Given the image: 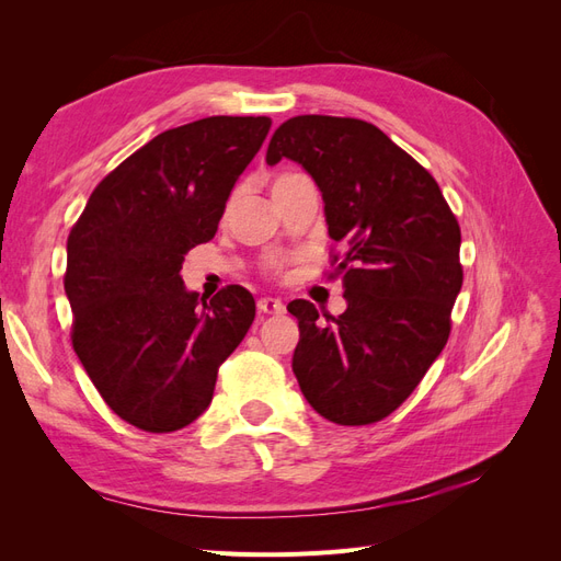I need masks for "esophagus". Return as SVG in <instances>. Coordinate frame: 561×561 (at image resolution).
Listing matches in <instances>:
<instances>
[{
  "instance_id": "esophagus-1",
  "label": "esophagus",
  "mask_w": 561,
  "mask_h": 561,
  "mask_svg": "<svg viewBox=\"0 0 561 561\" xmlns=\"http://www.w3.org/2000/svg\"><path fill=\"white\" fill-rule=\"evenodd\" d=\"M257 311L262 316H278L285 311V304L280 299H274V297H264L257 301Z\"/></svg>"
}]
</instances>
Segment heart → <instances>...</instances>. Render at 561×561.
<instances>
[{
	"mask_svg": "<svg viewBox=\"0 0 561 561\" xmlns=\"http://www.w3.org/2000/svg\"><path fill=\"white\" fill-rule=\"evenodd\" d=\"M283 178H287V175H283ZM278 180H280V178H278Z\"/></svg>",
	"mask_w": 561,
	"mask_h": 561,
	"instance_id": "obj_1",
	"label": "heart"
}]
</instances>
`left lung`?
I'll return each instance as SVG.
<instances>
[{
  "label": "left lung",
  "instance_id": "8db88e82",
  "mask_svg": "<svg viewBox=\"0 0 561 561\" xmlns=\"http://www.w3.org/2000/svg\"><path fill=\"white\" fill-rule=\"evenodd\" d=\"M290 159L325 203L330 239L344 254L346 311L318 320L311 301L287 304L299 320L293 371L313 410L339 426H365L412 396L451 330L461 293V229L437 182L360 118H287L266 163Z\"/></svg>",
  "mask_w": 561,
  "mask_h": 561
}]
</instances>
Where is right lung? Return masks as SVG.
<instances>
[{
	"label": "right lung",
	"mask_w": 561,
	"mask_h": 561,
	"mask_svg": "<svg viewBox=\"0 0 561 561\" xmlns=\"http://www.w3.org/2000/svg\"><path fill=\"white\" fill-rule=\"evenodd\" d=\"M268 116H208L157 135L100 182L67 239L72 346L98 393L135 428L173 433L208 410L217 369L254 299L184 287V254L210 241Z\"/></svg>",
	"instance_id": "right-lung-1"
}]
</instances>
